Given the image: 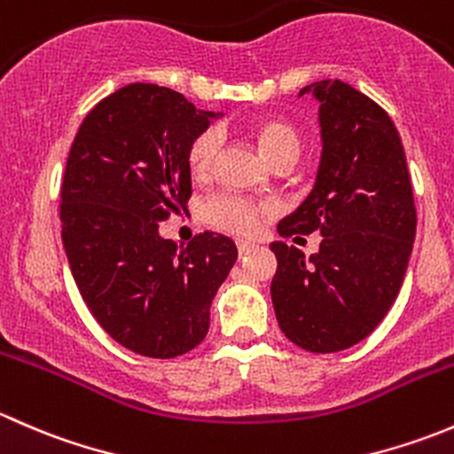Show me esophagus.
I'll return each mask as SVG.
<instances>
[{
    "label": "esophagus",
    "mask_w": 454,
    "mask_h": 454,
    "mask_svg": "<svg viewBox=\"0 0 454 454\" xmlns=\"http://www.w3.org/2000/svg\"><path fill=\"white\" fill-rule=\"evenodd\" d=\"M254 248H256V246L253 244V241L237 239V250H239V254H241V256H244V254H248V253H253Z\"/></svg>",
    "instance_id": "34e87169"
}]
</instances>
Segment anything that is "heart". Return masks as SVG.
Masks as SVG:
<instances>
[{
  "mask_svg": "<svg viewBox=\"0 0 454 454\" xmlns=\"http://www.w3.org/2000/svg\"><path fill=\"white\" fill-rule=\"evenodd\" d=\"M254 138L270 162L277 160L278 155L287 153V151L299 153L301 149V140L296 131L281 121L259 122L254 129ZM219 145H222V134L215 127L204 129L198 138L191 142L189 168L195 177L210 176L215 160H217ZM261 213H263V206L239 193H219L204 204L206 222L222 228V231L235 232V235L254 232L256 226H259Z\"/></svg>",
  "mask_w": 454,
  "mask_h": 454,
  "instance_id": "1",
  "label": "heart"
}]
</instances>
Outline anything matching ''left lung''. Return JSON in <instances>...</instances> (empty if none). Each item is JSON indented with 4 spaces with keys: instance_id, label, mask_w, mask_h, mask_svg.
<instances>
[{
    "instance_id": "left-lung-1",
    "label": "left lung",
    "mask_w": 454,
    "mask_h": 454,
    "mask_svg": "<svg viewBox=\"0 0 454 454\" xmlns=\"http://www.w3.org/2000/svg\"><path fill=\"white\" fill-rule=\"evenodd\" d=\"M320 151L312 193L278 222L281 237L320 232L318 253L272 241V305L301 349L333 354L364 340L404 281L418 215L400 134L378 103L342 81H316Z\"/></svg>"
}]
</instances>
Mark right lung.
I'll use <instances>...</instances> for the list:
<instances>
[{
	"label": "right lung",
	"instance_id": "obj_1",
	"mask_svg": "<svg viewBox=\"0 0 454 454\" xmlns=\"http://www.w3.org/2000/svg\"><path fill=\"white\" fill-rule=\"evenodd\" d=\"M217 116L168 87L131 83L100 100L72 142L63 248L91 316L134 354L195 349L237 261L235 241L217 232L186 246L160 237V222L191 198V142Z\"/></svg>",
	"mask_w": 454,
	"mask_h": 454
}]
</instances>
